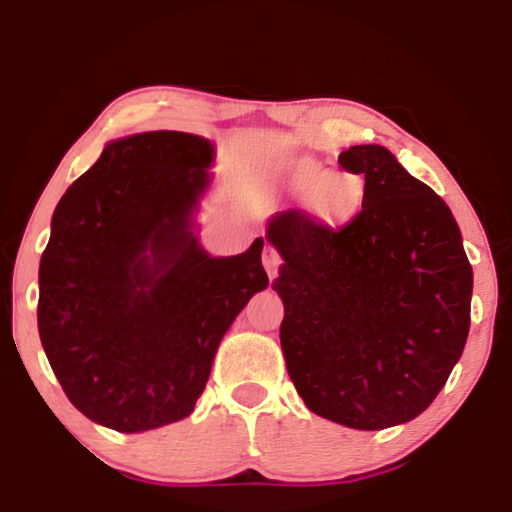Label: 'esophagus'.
Returning a JSON list of instances; mask_svg holds the SVG:
<instances>
[{
	"instance_id": "1",
	"label": "esophagus",
	"mask_w": 512,
	"mask_h": 512,
	"mask_svg": "<svg viewBox=\"0 0 512 512\" xmlns=\"http://www.w3.org/2000/svg\"><path fill=\"white\" fill-rule=\"evenodd\" d=\"M261 261H263L265 272H268V277L275 279L279 268H282V256H279V251H277L275 247H272V244H265Z\"/></svg>"
}]
</instances>
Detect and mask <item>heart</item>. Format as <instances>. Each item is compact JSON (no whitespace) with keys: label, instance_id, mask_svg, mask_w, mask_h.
Segmentation results:
<instances>
[{"label":"heart","instance_id":"1","mask_svg":"<svg viewBox=\"0 0 512 512\" xmlns=\"http://www.w3.org/2000/svg\"><path fill=\"white\" fill-rule=\"evenodd\" d=\"M282 186L291 198H307L310 212L326 223L349 219L359 212L363 202L361 179L347 177V174L331 177L326 167L312 160H293L284 170Z\"/></svg>","mask_w":512,"mask_h":512}]
</instances>
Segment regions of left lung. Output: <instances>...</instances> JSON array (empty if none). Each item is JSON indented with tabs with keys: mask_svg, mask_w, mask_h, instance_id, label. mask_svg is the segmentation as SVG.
<instances>
[{
	"mask_svg": "<svg viewBox=\"0 0 512 512\" xmlns=\"http://www.w3.org/2000/svg\"><path fill=\"white\" fill-rule=\"evenodd\" d=\"M338 160L366 179L352 221L282 212L268 228L284 258L279 340L314 415L377 431L422 415L445 387L471 326L473 270L450 207L384 146Z\"/></svg>",
	"mask_w": 512,
	"mask_h": 512,
	"instance_id": "1",
	"label": "left lung"
}]
</instances>
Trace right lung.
<instances>
[{
    "label": "right lung",
    "instance_id": "obj_1",
    "mask_svg": "<svg viewBox=\"0 0 512 512\" xmlns=\"http://www.w3.org/2000/svg\"><path fill=\"white\" fill-rule=\"evenodd\" d=\"M212 160V142L188 132L116 139L53 212L39 338L74 408L107 429L191 415L221 338L268 286L263 237L214 258L193 233Z\"/></svg>",
    "mask_w": 512,
    "mask_h": 512
}]
</instances>
